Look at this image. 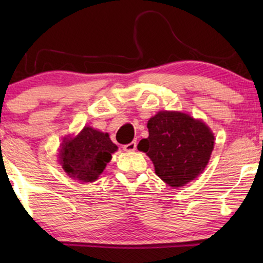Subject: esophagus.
I'll return each mask as SVG.
<instances>
[{
	"label": "esophagus",
	"instance_id": "esophagus-1",
	"mask_svg": "<svg viewBox=\"0 0 263 263\" xmlns=\"http://www.w3.org/2000/svg\"><path fill=\"white\" fill-rule=\"evenodd\" d=\"M123 149L125 152H134L136 149V141H132L130 143H128V145H124Z\"/></svg>",
	"mask_w": 263,
	"mask_h": 263
}]
</instances>
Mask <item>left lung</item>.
<instances>
[{"label": "left lung", "instance_id": "8db88e82", "mask_svg": "<svg viewBox=\"0 0 263 263\" xmlns=\"http://www.w3.org/2000/svg\"><path fill=\"white\" fill-rule=\"evenodd\" d=\"M148 138L139 142L156 174L174 188L196 178L210 160L214 136L203 122L175 111H160L147 123Z\"/></svg>", "mask_w": 263, "mask_h": 263}]
</instances>
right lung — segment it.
Returning a JSON list of instances; mask_svg holds the SVG:
<instances>
[{
  "label": "right lung",
  "mask_w": 263,
  "mask_h": 263,
  "mask_svg": "<svg viewBox=\"0 0 263 263\" xmlns=\"http://www.w3.org/2000/svg\"><path fill=\"white\" fill-rule=\"evenodd\" d=\"M116 151L107 133L85 127L75 139L64 140L60 160L70 177L87 183L99 177Z\"/></svg>",
  "instance_id": "right-lung-1"
}]
</instances>
